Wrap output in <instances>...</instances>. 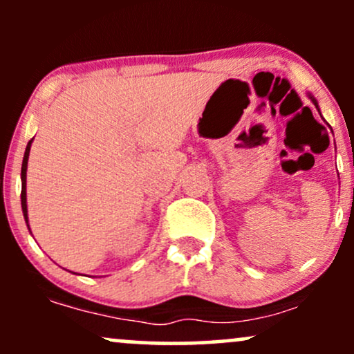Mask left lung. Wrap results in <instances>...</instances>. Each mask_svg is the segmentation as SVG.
Segmentation results:
<instances>
[{"label": "left lung", "instance_id": "obj_1", "mask_svg": "<svg viewBox=\"0 0 354 354\" xmlns=\"http://www.w3.org/2000/svg\"><path fill=\"white\" fill-rule=\"evenodd\" d=\"M308 98H310V100H311V103H313V104H315V106H316V109H318V111H319V106H318V101H316V98H315V96H313V95H311V93H308Z\"/></svg>", "mask_w": 354, "mask_h": 354}]
</instances>
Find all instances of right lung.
<instances>
[{
	"mask_svg": "<svg viewBox=\"0 0 354 354\" xmlns=\"http://www.w3.org/2000/svg\"><path fill=\"white\" fill-rule=\"evenodd\" d=\"M31 143L33 140L30 141L26 146V151H24V158H23V165H21V209H23V216L24 221L28 225V205H26V169H28V158H30V149H31ZM30 228V225H28ZM31 233V230H30Z\"/></svg>",
	"mask_w": 354,
	"mask_h": 354,
	"instance_id": "obj_1",
	"label": "right lung"
}]
</instances>
